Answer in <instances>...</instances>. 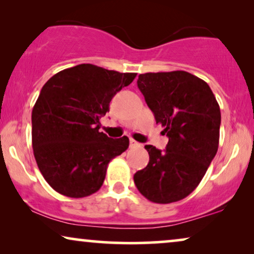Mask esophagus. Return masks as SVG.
<instances>
[{
  "label": "esophagus",
  "instance_id": "1",
  "mask_svg": "<svg viewBox=\"0 0 254 254\" xmlns=\"http://www.w3.org/2000/svg\"><path fill=\"white\" fill-rule=\"evenodd\" d=\"M129 144H130L131 148H140L141 147V143H138V142L133 140V138H130V140H129Z\"/></svg>",
  "mask_w": 254,
  "mask_h": 254
}]
</instances>
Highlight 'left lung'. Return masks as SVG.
<instances>
[{"mask_svg": "<svg viewBox=\"0 0 254 254\" xmlns=\"http://www.w3.org/2000/svg\"><path fill=\"white\" fill-rule=\"evenodd\" d=\"M137 86L169 142L164 151L145 145L149 163L134 183L151 202H176L196 189L216 155L220 106L203 79L184 70L141 74Z\"/></svg>", "mask_w": 254, "mask_h": 254, "instance_id": "left-lung-1", "label": "left lung"}]
</instances>
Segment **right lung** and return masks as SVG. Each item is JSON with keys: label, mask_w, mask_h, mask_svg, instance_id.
Segmentation results:
<instances>
[{"label": "right lung", "mask_w": 254, "mask_h": 254, "mask_svg": "<svg viewBox=\"0 0 254 254\" xmlns=\"http://www.w3.org/2000/svg\"><path fill=\"white\" fill-rule=\"evenodd\" d=\"M136 77L91 64L67 68L48 79L32 110V147L50 186L69 197H84L102 187L109 163L129 145L127 136L99 131L110 102Z\"/></svg>", "instance_id": "right-lung-1"}]
</instances>
